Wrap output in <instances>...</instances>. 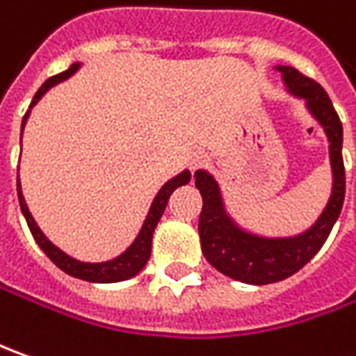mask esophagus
<instances>
[{
	"instance_id": "34e87169",
	"label": "esophagus",
	"mask_w": 356,
	"mask_h": 356,
	"mask_svg": "<svg viewBox=\"0 0 356 356\" xmlns=\"http://www.w3.org/2000/svg\"><path fill=\"white\" fill-rule=\"evenodd\" d=\"M204 161H207V157L201 152H195V154L189 155V169L191 171H197L199 167L204 165Z\"/></svg>"
}]
</instances>
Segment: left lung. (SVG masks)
I'll return each instance as SVG.
<instances>
[{
	"mask_svg": "<svg viewBox=\"0 0 356 356\" xmlns=\"http://www.w3.org/2000/svg\"><path fill=\"white\" fill-rule=\"evenodd\" d=\"M288 90L305 100L312 116L321 124L329 140V157L333 169V191L321 216L312 228L289 238H266L240 228L225 209L218 183L199 169L195 185L201 191L202 211L199 236L204 258L225 276L236 282L264 286L282 282L300 272L321 250L345 201V165H343V124L333 102L315 80L293 67H276Z\"/></svg>",
	"mask_w": 356,
	"mask_h": 356,
	"instance_id": "left-lung-1",
	"label": "left lung"
}]
</instances>
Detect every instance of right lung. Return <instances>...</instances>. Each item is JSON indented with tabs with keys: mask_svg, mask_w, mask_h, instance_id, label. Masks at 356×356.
<instances>
[{
	"mask_svg": "<svg viewBox=\"0 0 356 356\" xmlns=\"http://www.w3.org/2000/svg\"><path fill=\"white\" fill-rule=\"evenodd\" d=\"M79 63H74L72 67L67 68L65 72H60V74H55V76H51V79L44 80V84L37 90V94L33 96V102L29 106V110H31L33 106L37 104L39 100H41V96H43L51 86H55L58 82H63V80H67L70 74H74L76 70H79ZM29 110H27V114L23 116V124L21 126H25L27 124V118H29ZM191 181V173L189 171H183V173H179L177 177H173L171 181H167L165 185L159 189V193L155 195L154 202H152V209H149V213L145 216V222H143V227H141L140 234H138V238L131 242V246H129L128 250L124 252V254H120L118 258L114 260H108V262H100V264H88V262H79V260H74V258H70L67 256L63 250H58L55 244L51 242V240L44 236L43 232H41V228L37 227V222H35V218L29 213V209H27V202L23 199V193H21V185H19V179H17V197H19V204H21V213L25 216V220H27V227L31 230L33 238L35 242L41 246V250L51 258V262L56 264V268H60L63 272H67L68 276H74L79 277V280H86V282H96V284H112V282H124V280H128V277H134L136 274H140L141 270H143V266L147 264L149 260V256H152V238H154V230L157 227V222H159V218L163 215V211H165L167 201H169V197H171V193L181 187V185H187Z\"/></svg>",
	"mask_w": 356,
	"mask_h": 356,
	"instance_id": "add662e5",
	"label": "right lung"
}]
</instances>
